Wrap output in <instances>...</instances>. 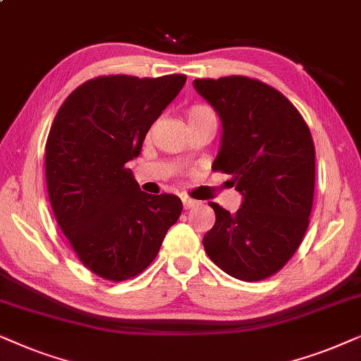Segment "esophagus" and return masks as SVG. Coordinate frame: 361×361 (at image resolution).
<instances>
[{"instance_id":"1","label":"esophagus","mask_w":361,"mask_h":361,"mask_svg":"<svg viewBox=\"0 0 361 361\" xmlns=\"http://www.w3.org/2000/svg\"><path fill=\"white\" fill-rule=\"evenodd\" d=\"M183 206H185V209H190V208H193V206L196 204V201L195 200H191V198H188V196H185L183 200Z\"/></svg>"}]
</instances>
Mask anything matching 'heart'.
Here are the masks:
<instances>
[{
	"label": "heart",
	"mask_w": 361,
	"mask_h": 361,
	"mask_svg": "<svg viewBox=\"0 0 361 361\" xmlns=\"http://www.w3.org/2000/svg\"><path fill=\"white\" fill-rule=\"evenodd\" d=\"M188 117H190V122H196V120H201L206 117H214V114L213 110L206 107V105H193V107L188 110Z\"/></svg>",
	"instance_id": "heart-1"
}]
</instances>
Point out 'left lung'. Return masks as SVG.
Instances as JSON below:
<instances>
[{
  "mask_svg": "<svg viewBox=\"0 0 361 361\" xmlns=\"http://www.w3.org/2000/svg\"><path fill=\"white\" fill-rule=\"evenodd\" d=\"M221 120L213 170L233 175L243 195L236 213L219 204L203 238L211 261L239 281H262L294 256L309 226L315 186L310 130L289 99L243 75L196 79Z\"/></svg>",
  "mask_w": 361,
  "mask_h": 361,
  "instance_id": "left-lung-1",
  "label": "left lung"
}]
</instances>
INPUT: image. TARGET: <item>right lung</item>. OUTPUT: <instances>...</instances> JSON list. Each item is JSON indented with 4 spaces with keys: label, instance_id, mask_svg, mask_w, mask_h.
Returning a JSON list of instances; mask_svg holds the SVG:
<instances>
[{
    "label": "right lung",
    "instance_id": "1",
    "mask_svg": "<svg viewBox=\"0 0 361 361\" xmlns=\"http://www.w3.org/2000/svg\"><path fill=\"white\" fill-rule=\"evenodd\" d=\"M186 75H104L61 105L46 143V183L57 224L85 267L127 281L150 266L180 218L175 195L140 190L128 161Z\"/></svg>",
    "mask_w": 361,
    "mask_h": 361
}]
</instances>
